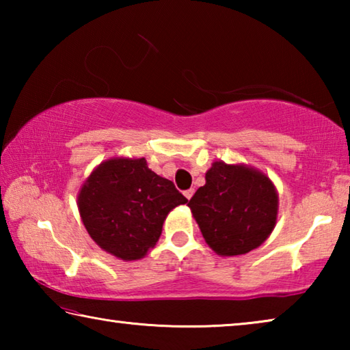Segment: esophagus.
Masks as SVG:
<instances>
[{
    "instance_id": "34e87169",
    "label": "esophagus",
    "mask_w": 350,
    "mask_h": 350,
    "mask_svg": "<svg viewBox=\"0 0 350 350\" xmlns=\"http://www.w3.org/2000/svg\"><path fill=\"white\" fill-rule=\"evenodd\" d=\"M183 194H185V198H187V199H191V198H193V194H194V189L189 188V189H187V191L183 193Z\"/></svg>"
}]
</instances>
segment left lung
I'll list each match as a JSON object with an SVG mask.
<instances>
[{
  "mask_svg": "<svg viewBox=\"0 0 350 350\" xmlns=\"http://www.w3.org/2000/svg\"><path fill=\"white\" fill-rule=\"evenodd\" d=\"M206 244L221 256L258 248L273 232L278 193L271 180L247 165L215 162L188 202Z\"/></svg>",
  "mask_w": 350,
  "mask_h": 350,
  "instance_id": "8db88e82",
  "label": "left lung"
}]
</instances>
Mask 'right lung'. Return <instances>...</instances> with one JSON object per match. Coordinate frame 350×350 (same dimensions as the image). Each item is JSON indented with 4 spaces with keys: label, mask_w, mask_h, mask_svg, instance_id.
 <instances>
[{
    "label": "right lung",
    "mask_w": 350,
    "mask_h": 350,
    "mask_svg": "<svg viewBox=\"0 0 350 350\" xmlns=\"http://www.w3.org/2000/svg\"><path fill=\"white\" fill-rule=\"evenodd\" d=\"M187 202L173 182L148 168L144 157L100 163L77 200L91 238L123 260L144 258L161 238L168 213Z\"/></svg>",
    "instance_id": "1"
}]
</instances>
